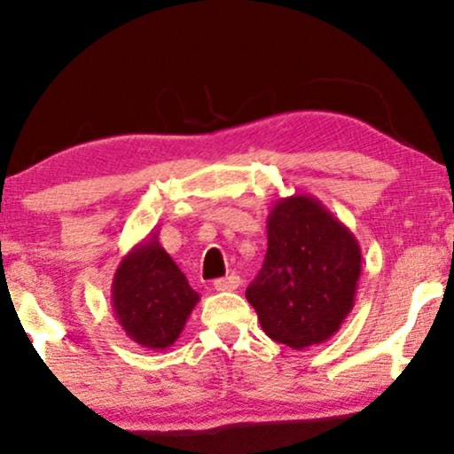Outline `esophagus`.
Listing matches in <instances>:
<instances>
[{"label": "esophagus", "instance_id": "obj_1", "mask_svg": "<svg viewBox=\"0 0 454 454\" xmlns=\"http://www.w3.org/2000/svg\"><path fill=\"white\" fill-rule=\"evenodd\" d=\"M213 287L216 291H235L239 287V277L238 275H229V277L216 278V281L213 283Z\"/></svg>", "mask_w": 454, "mask_h": 454}]
</instances>
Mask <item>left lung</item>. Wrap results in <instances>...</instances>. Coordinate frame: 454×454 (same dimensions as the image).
<instances>
[{
  "label": "left lung",
  "instance_id": "1",
  "mask_svg": "<svg viewBox=\"0 0 454 454\" xmlns=\"http://www.w3.org/2000/svg\"><path fill=\"white\" fill-rule=\"evenodd\" d=\"M266 231L264 264L246 289L260 326L297 351L325 343L356 301L362 275L356 235L308 194L277 200Z\"/></svg>",
  "mask_w": 454,
  "mask_h": 454
}]
</instances>
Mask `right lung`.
Instances as JSON below:
<instances>
[{
    "mask_svg": "<svg viewBox=\"0 0 454 454\" xmlns=\"http://www.w3.org/2000/svg\"><path fill=\"white\" fill-rule=\"evenodd\" d=\"M198 301L200 295L154 231L121 258L111 285V306L123 333L153 351L176 343Z\"/></svg>",
    "mask_w": 454,
    "mask_h": 454,
    "instance_id": "obj_1",
    "label": "right lung"
}]
</instances>
